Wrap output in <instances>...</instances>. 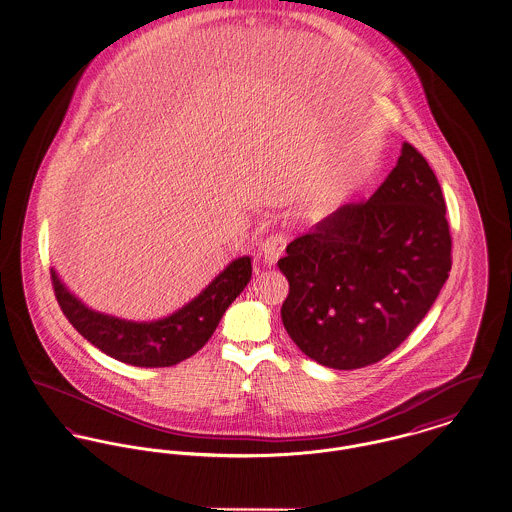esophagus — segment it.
I'll use <instances>...</instances> for the list:
<instances>
[{"mask_svg": "<svg viewBox=\"0 0 512 512\" xmlns=\"http://www.w3.org/2000/svg\"><path fill=\"white\" fill-rule=\"evenodd\" d=\"M285 246H287V237L283 233H272L270 237L260 242V256L264 258L266 264L272 266L281 258Z\"/></svg>", "mask_w": 512, "mask_h": 512, "instance_id": "esophagus-1", "label": "esophagus"}]
</instances>
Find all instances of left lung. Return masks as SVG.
Here are the masks:
<instances>
[{"mask_svg":"<svg viewBox=\"0 0 512 512\" xmlns=\"http://www.w3.org/2000/svg\"><path fill=\"white\" fill-rule=\"evenodd\" d=\"M281 320L316 363L351 371L390 355L437 301L452 268L443 190L404 143L369 200L341 205L287 246Z\"/></svg>","mask_w":512,"mask_h":512,"instance_id":"obj_1","label":"left lung"}]
</instances>
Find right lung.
<instances>
[{"instance_id":"right-lung-1","label":"right lung","mask_w":512,"mask_h":512,"mask_svg":"<svg viewBox=\"0 0 512 512\" xmlns=\"http://www.w3.org/2000/svg\"><path fill=\"white\" fill-rule=\"evenodd\" d=\"M52 273V289L69 324L106 355L134 367H172L204 347L252 275L248 256L231 262L186 307L157 322H128L81 305Z\"/></svg>"}]
</instances>
